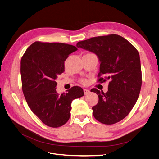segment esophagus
Here are the masks:
<instances>
[{
  "instance_id": "obj_1",
  "label": "esophagus",
  "mask_w": 159,
  "mask_h": 159,
  "mask_svg": "<svg viewBox=\"0 0 159 159\" xmlns=\"http://www.w3.org/2000/svg\"><path fill=\"white\" fill-rule=\"evenodd\" d=\"M90 92V91L89 90H88V89H84V95L89 94Z\"/></svg>"
}]
</instances>
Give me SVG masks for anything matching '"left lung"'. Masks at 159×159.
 Here are the masks:
<instances>
[{
	"mask_svg": "<svg viewBox=\"0 0 159 159\" xmlns=\"http://www.w3.org/2000/svg\"><path fill=\"white\" fill-rule=\"evenodd\" d=\"M76 46L95 54L100 63L98 76L104 75L111 80L106 93L96 89L90 90L99 98L98 104L92 107L93 116L105 125L122 120L136 104L142 87L138 50L126 39L115 34L93 37Z\"/></svg>",
	"mask_w": 159,
	"mask_h": 159,
	"instance_id": "left-lung-1",
	"label": "left lung"
}]
</instances>
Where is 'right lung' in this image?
Here are the masks:
<instances>
[{"instance_id": "right-lung-1", "label": "right lung", "mask_w": 159, "mask_h": 159, "mask_svg": "<svg viewBox=\"0 0 159 159\" xmlns=\"http://www.w3.org/2000/svg\"><path fill=\"white\" fill-rule=\"evenodd\" d=\"M76 50L75 46L67 44L35 42L21 58L20 73L26 102L33 113L50 127L66 124L71 102L84 96L79 86H73L61 95L56 92V79L64 72V61Z\"/></svg>"}]
</instances>
